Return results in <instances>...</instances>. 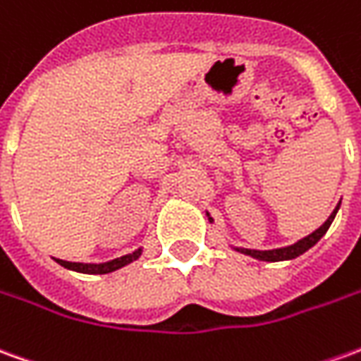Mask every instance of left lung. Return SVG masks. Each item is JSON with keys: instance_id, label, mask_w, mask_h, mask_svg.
<instances>
[{"instance_id": "8db88e82", "label": "left lung", "mask_w": 361, "mask_h": 361, "mask_svg": "<svg viewBox=\"0 0 361 361\" xmlns=\"http://www.w3.org/2000/svg\"><path fill=\"white\" fill-rule=\"evenodd\" d=\"M338 209H340V203L336 205V209L330 213V216L324 221V224H321L314 233H311L309 236H305V238H301V240H297L295 244H291V246L274 248V250H250V248H234V250L240 252V254H246V256H252V258L262 259V262H283V259H293L297 258V256L305 254L309 248H312L317 242L321 240L322 236L326 234V231H329V226L332 224V221H334V216H336V213H338ZM207 216H209V213H207ZM209 221L213 223V219H211V216H209Z\"/></svg>"}]
</instances>
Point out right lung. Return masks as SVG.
Listing matches in <instances>:
<instances>
[{
	"label": "right lung",
	"instance_id": "obj_1",
	"mask_svg": "<svg viewBox=\"0 0 361 361\" xmlns=\"http://www.w3.org/2000/svg\"><path fill=\"white\" fill-rule=\"evenodd\" d=\"M140 254H142V248L130 252L127 256L111 259V262H103V264H82V262H66V259H56V262L60 266L72 269V271H80V274H99V276H102V274H111V271H115V269L125 268L127 264L140 258Z\"/></svg>",
	"mask_w": 361,
	"mask_h": 361
}]
</instances>
